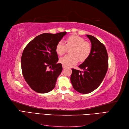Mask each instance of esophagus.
<instances>
[{
  "mask_svg": "<svg viewBox=\"0 0 129 129\" xmlns=\"http://www.w3.org/2000/svg\"><path fill=\"white\" fill-rule=\"evenodd\" d=\"M62 67H63V68H66V67H67V66L64 65V64H62Z\"/></svg>",
  "mask_w": 129,
  "mask_h": 129,
  "instance_id": "1",
  "label": "esophagus"
}]
</instances>
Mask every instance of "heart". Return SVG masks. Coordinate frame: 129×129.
Listing matches in <instances>:
<instances>
[{"instance_id": "1", "label": "heart", "mask_w": 129, "mask_h": 129, "mask_svg": "<svg viewBox=\"0 0 129 129\" xmlns=\"http://www.w3.org/2000/svg\"><path fill=\"white\" fill-rule=\"evenodd\" d=\"M71 49V55L61 57L59 62L62 64L68 66L76 63L79 60L82 62L86 60L90 55L92 47L89 42L85 41L82 37L73 34L66 38L65 44L62 41H58L55 46V52L58 55L62 56L67 51L68 48Z\"/></svg>"}]
</instances>
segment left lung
Segmentation results:
<instances>
[{
    "label": "left lung",
    "instance_id": "left-lung-1",
    "mask_svg": "<svg viewBox=\"0 0 129 129\" xmlns=\"http://www.w3.org/2000/svg\"><path fill=\"white\" fill-rule=\"evenodd\" d=\"M91 43L90 55L79 67L72 68L71 82L74 89L82 93L95 90L102 83L108 68V55L105 46L97 39L87 35Z\"/></svg>",
    "mask_w": 129,
    "mask_h": 129
}]
</instances>
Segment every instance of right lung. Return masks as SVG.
Instances as JSON below:
<instances>
[{"label": "right lung", "mask_w": 129, "mask_h": 129, "mask_svg": "<svg viewBox=\"0 0 129 129\" xmlns=\"http://www.w3.org/2000/svg\"><path fill=\"white\" fill-rule=\"evenodd\" d=\"M66 32L56 34L43 33L35 38L25 47L21 56L23 76L34 91L44 93L55 88L62 71L61 63L55 52L57 43ZM49 67V71L47 68Z\"/></svg>", "instance_id": "obj_1"}]
</instances>
